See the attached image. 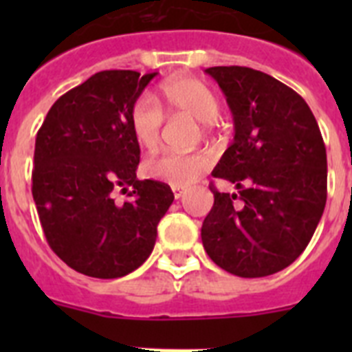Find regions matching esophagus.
Returning a JSON list of instances; mask_svg holds the SVG:
<instances>
[{
  "label": "esophagus",
  "instance_id": "34e87169",
  "mask_svg": "<svg viewBox=\"0 0 352 352\" xmlns=\"http://www.w3.org/2000/svg\"><path fill=\"white\" fill-rule=\"evenodd\" d=\"M170 188H173V194H174V197H176V199H182L183 195L186 194V186L173 185V186H170Z\"/></svg>",
  "mask_w": 352,
  "mask_h": 352
}]
</instances>
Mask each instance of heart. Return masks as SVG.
Segmentation results:
<instances>
[{
	"mask_svg": "<svg viewBox=\"0 0 352 352\" xmlns=\"http://www.w3.org/2000/svg\"><path fill=\"white\" fill-rule=\"evenodd\" d=\"M162 96L170 111L183 113L197 120L203 130H210L219 118L220 104L214 93L203 80L179 77L162 86ZM164 113L153 96L142 95L132 107L130 126L135 141L146 149H155L160 142ZM210 157L201 151L194 153H160L144 162L146 176L170 185H190L210 167Z\"/></svg>",
	"mask_w": 352,
	"mask_h": 352,
	"instance_id": "1",
	"label": "heart"
}]
</instances>
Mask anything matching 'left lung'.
<instances>
[{"label":"left lung","instance_id":"obj_1","mask_svg":"<svg viewBox=\"0 0 352 352\" xmlns=\"http://www.w3.org/2000/svg\"><path fill=\"white\" fill-rule=\"evenodd\" d=\"M206 74L234 120V141L211 176L234 183L238 194L210 186L214 203L201 229L204 250L232 275H273L300 257L324 211L321 130L307 102L264 72L211 67Z\"/></svg>","mask_w":352,"mask_h":352}]
</instances>
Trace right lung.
I'll return each mask as SVG.
<instances>
[{"mask_svg":"<svg viewBox=\"0 0 352 352\" xmlns=\"http://www.w3.org/2000/svg\"><path fill=\"white\" fill-rule=\"evenodd\" d=\"M155 76L98 72L60 96L36 133L31 192L43 234L82 275L120 278L138 270L174 201L169 185L135 174L141 148L130 113ZM118 190L131 201L114 204Z\"/></svg>","mask_w":352,"mask_h":352,"instance_id":"1","label":"right lung"}]
</instances>
